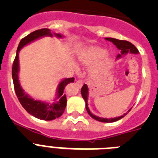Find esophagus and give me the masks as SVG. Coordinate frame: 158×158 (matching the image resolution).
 <instances>
[{"label":"esophagus","mask_w":158,"mask_h":158,"mask_svg":"<svg viewBox=\"0 0 158 158\" xmlns=\"http://www.w3.org/2000/svg\"><path fill=\"white\" fill-rule=\"evenodd\" d=\"M77 85L79 87H81L82 85H83V81L82 80H78L77 81Z\"/></svg>","instance_id":"obj_1"}]
</instances>
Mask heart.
<instances>
[{
	"label": "heart",
	"instance_id": "1",
	"mask_svg": "<svg viewBox=\"0 0 158 158\" xmlns=\"http://www.w3.org/2000/svg\"><path fill=\"white\" fill-rule=\"evenodd\" d=\"M107 54V51L100 47H91L87 49L81 54V61L87 65H91L98 62L100 58L104 57ZM100 71L99 68H96L92 71L93 74H96Z\"/></svg>",
	"mask_w": 158,
	"mask_h": 158
}]
</instances>
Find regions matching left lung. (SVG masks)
I'll use <instances>...</instances> for the list:
<instances>
[{
    "label": "left lung",
    "mask_w": 158,
    "mask_h": 158,
    "mask_svg": "<svg viewBox=\"0 0 158 158\" xmlns=\"http://www.w3.org/2000/svg\"><path fill=\"white\" fill-rule=\"evenodd\" d=\"M106 40H108V41L112 42L113 44H115V45L116 46L117 48L121 51V54H118L117 58H120V57H122V55H123V54H127L128 52H131L132 53V54H138V53H139L138 49H137L136 47L132 44V43H130V42L128 41H126V40H117V39H114V38H106ZM81 93L82 97H83V99L85 100V104H86L85 107L88 113H89V115H90L92 118H93L94 119H96V120L97 121H100V122L113 123V122H115V121H118V119H120V118H123L125 115H127V113L131 110V108L129 111H127V113H124L123 115H121V116L119 117H116V118H100V117L96 116V115L92 114V113L90 112L89 108L88 107V94H89V89H88L87 85H85V84L84 85L83 87L81 88Z\"/></svg>",
    "instance_id": "left-lung-1"
}]
</instances>
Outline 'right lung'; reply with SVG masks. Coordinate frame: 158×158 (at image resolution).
I'll return each instance as SVG.
<instances>
[{
	"label": "right lung",
	"mask_w": 158,
	"mask_h": 158,
	"mask_svg": "<svg viewBox=\"0 0 158 158\" xmlns=\"http://www.w3.org/2000/svg\"><path fill=\"white\" fill-rule=\"evenodd\" d=\"M52 36L51 30L48 28H43L40 30H36L31 32L28 35L23 38L18 46L16 51V58L14 59L13 65H12V76L13 80L14 89L16 92V96L19 103L21 104L29 114L35 116V118L43 119V120H53L58 118L63 114L65 108L66 107V96L64 95V89L68 84L71 82H74V77L65 78L63 81L60 82L58 88V96L57 100L53 104H47L45 102H42L40 100H35L30 97L28 95L23 92L21 86L19 85L18 73H19V51L23 46L27 45V43L37 40L39 38L43 36ZM58 37H62L59 34H56Z\"/></svg>",
	"instance_id": "right-lung-1"
}]
</instances>
